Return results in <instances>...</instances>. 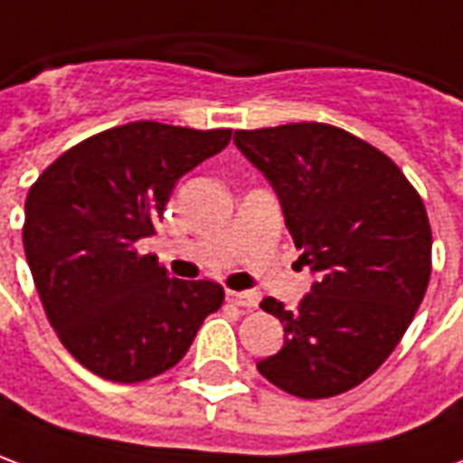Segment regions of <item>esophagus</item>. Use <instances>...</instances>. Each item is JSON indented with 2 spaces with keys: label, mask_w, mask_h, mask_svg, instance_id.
I'll list each match as a JSON object with an SVG mask.
<instances>
[{
  "label": "esophagus",
  "mask_w": 463,
  "mask_h": 463,
  "mask_svg": "<svg viewBox=\"0 0 463 463\" xmlns=\"http://www.w3.org/2000/svg\"><path fill=\"white\" fill-rule=\"evenodd\" d=\"M226 299L241 307V309H254L259 304V297L254 291H226Z\"/></svg>",
  "instance_id": "1"
}]
</instances>
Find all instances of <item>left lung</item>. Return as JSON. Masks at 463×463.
Segmentation results:
<instances>
[{
	"instance_id": "left-lung-1",
	"label": "left lung",
	"mask_w": 463,
	"mask_h": 463,
	"mask_svg": "<svg viewBox=\"0 0 463 463\" xmlns=\"http://www.w3.org/2000/svg\"><path fill=\"white\" fill-rule=\"evenodd\" d=\"M234 144L279 196L314 274L297 311L261 301L284 324V346L257 364L259 373L301 399L349 392L394 352L424 299V202L386 154L329 124L234 132Z\"/></svg>"
}]
</instances>
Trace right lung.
I'll return each instance as SVG.
<instances>
[{
	"mask_svg": "<svg viewBox=\"0 0 463 463\" xmlns=\"http://www.w3.org/2000/svg\"><path fill=\"white\" fill-rule=\"evenodd\" d=\"M229 139L132 121L71 146L29 189L24 254L39 299L69 354L101 379L172 369L222 307L219 284L172 279L137 241L156 232L176 182Z\"/></svg>",
	"mask_w": 463,
	"mask_h": 463,
	"instance_id": "right-lung-1",
	"label": "right lung"
}]
</instances>
